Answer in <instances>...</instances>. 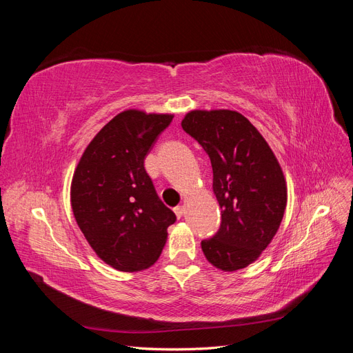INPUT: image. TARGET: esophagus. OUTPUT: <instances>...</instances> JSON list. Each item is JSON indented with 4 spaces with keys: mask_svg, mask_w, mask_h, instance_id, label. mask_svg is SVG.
<instances>
[{
    "mask_svg": "<svg viewBox=\"0 0 353 353\" xmlns=\"http://www.w3.org/2000/svg\"><path fill=\"white\" fill-rule=\"evenodd\" d=\"M174 212H175V215L178 216V218H181L184 215V212H185V209H184V206H176L175 209H174Z\"/></svg>",
    "mask_w": 353,
    "mask_h": 353,
    "instance_id": "34e87169",
    "label": "esophagus"
}]
</instances>
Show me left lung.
Segmentation results:
<instances>
[{"mask_svg": "<svg viewBox=\"0 0 353 353\" xmlns=\"http://www.w3.org/2000/svg\"><path fill=\"white\" fill-rule=\"evenodd\" d=\"M181 126L209 154L221 206L219 230L201 241V250L222 271L245 268L271 243L284 216L283 170L259 131L237 112L194 110Z\"/></svg>", "mask_w": 353, "mask_h": 353, "instance_id": "obj_1", "label": "left lung"}]
</instances>
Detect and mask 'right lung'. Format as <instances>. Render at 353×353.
Wrapping results in <instances>:
<instances>
[{
	"mask_svg": "<svg viewBox=\"0 0 353 353\" xmlns=\"http://www.w3.org/2000/svg\"><path fill=\"white\" fill-rule=\"evenodd\" d=\"M172 114L122 112L94 137L74 170L70 201L82 234L114 270L135 272L162 253L175 213L144 168Z\"/></svg>",
	"mask_w": 353,
	"mask_h": 353,
	"instance_id": "obj_1",
	"label": "right lung"
}]
</instances>
